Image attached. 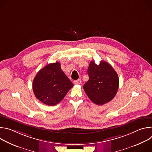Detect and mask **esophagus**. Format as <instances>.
Instances as JSON below:
<instances>
[{
	"label": "esophagus",
	"instance_id": "obj_1",
	"mask_svg": "<svg viewBox=\"0 0 152 152\" xmlns=\"http://www.w3.org/2000/svg\"><path fill=\"white\" fill-rule=\"evenodd\" d=\"M80 83H81L80 79H77V80H76L74 81V83H75V85H79V84H80Z\"/></svg>",
	"mask_w": 152,
	"mask_h": 152
}]
</instances>
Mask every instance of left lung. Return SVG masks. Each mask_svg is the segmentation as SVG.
<instances>
[{"label":"left lung","instance_id":"8db88e82","mask_svg":"<svg viewBox=\"0 0 152 152\" xmlns=\"http://www.w3.org/2000/svg\"><path fill=\"white\" fill-rule=\"evenodd\" d=\"M89 80L83 85V90L95 104L103 105L111 101L116 95L119 79L110 64L101 61L99 65L90 62L88 69Z\"/></svg>","mask_w":152,"mask_h":152}]
</instances>
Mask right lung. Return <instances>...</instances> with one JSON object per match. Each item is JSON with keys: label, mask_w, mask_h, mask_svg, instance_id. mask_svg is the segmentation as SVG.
Here are the masks:
<instances>
[{"label": "right lung", "mask_w": 152, "mask_h": 152, "mask_svg": "<svg viewBox=\"0 0 152 152\" xmlns=\"http://www.w3.org/2000/svg\"><path fill=\"white\" fill-rule=\"evenodd\" d=\"M73 86V83L63 72L58 62L49 64L41 69L32 83L36 98L49 106L59 103Z\"/></svg>", "instance_id": "add662e5"}]
</instances>
